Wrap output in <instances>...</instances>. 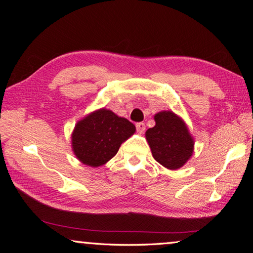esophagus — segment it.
Instances as JSON below:
<instances>
[{"label":"esophagus","instance_id":"obj_1","mask_svg":"<svg viewBox=\"0 0 253 253\" xmlns=\"http://www.w3.org/2000/svg\"><path fill=\"white\" fill-rule=\"evenodd\" d=\"M136 129L137 131L139 132V134H142L146 130V125L144 123H137L136 124Z\"/></svg>","mask_w":253,"mask_h":253}]
</instances>
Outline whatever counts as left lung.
<instances>
[{"label":"left lung","instance_id":"obj_1","mask_svg":"<svg viewBox=\"0 0 253 253\" xmlns=\"http://www.w3.org/2000/svg\"><path fill=\"white\" fill-rule=\"evenodd\" d=\"M156 125L146 131L156 162L168 169L182 167L194 153V139L185 122L172 112L155 115Z\"/></svg>","mask_w":253,"mask_h":253}]
</instances>
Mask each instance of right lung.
<instances>
[{
	"instance_id": "1",
	"label": "right lung",
	"mask_w": 253,
	"mask_h": 253,
	"mask_svg": "<svg viewBox=\"0 0 253 253\" xmlns=\"http://www.w3.org/2000/svg\"><path fill=\"white\" fill-rule=\"evenodd\" d=\"M135 131V125L128 119L118 117L109 109H98L76 124L72 134L73 151L87 166H102Z\"/></svg>"
}]
</instances>
